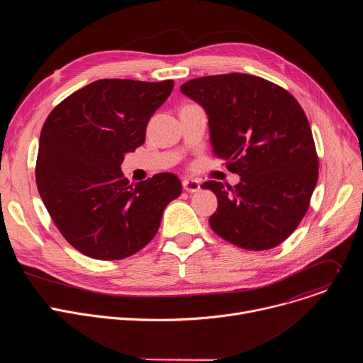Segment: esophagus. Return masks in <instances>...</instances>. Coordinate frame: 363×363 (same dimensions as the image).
Here are the masks:
<instances>
[{"label": "esophagus", "mask_w": 363, "mask_h": 363, "mask_svg": "<svg viewBox=\"0 0 363 363\" xmlns=\"http://www.w3.org/2000/svg\"><path fill=\"white\" fill-rule=\"evenodd\" d=\"M182 186H184V189H185L186 192H198V191L201 189L199 181H196V179H189V178H186V179L182 181Z\"/></svg>", "instance_id": "34e87169"}]
</instances>
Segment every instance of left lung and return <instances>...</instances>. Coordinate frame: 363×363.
Returning <instances> with one entry per match:
<instances>
[{
  "mask_svg": "<svg viewBox=\"0 0 363 363\" xmlns=\"http://www.w3.org/2000/svg\"><path fill=\"white\" fill-rule=\"evenodd\" d=\"M181 91L205 109L216 157L241 181L203 182L218 198L210 225L252 251L281 244L306 216L319 158L298 101L266 79L228 73L192 79Z\"/></svg>",
  "mask_w": 363,
  "mask_h": 363,
  "instance_id": "obj_1",
  "label": "left lung"
}]
</instances>
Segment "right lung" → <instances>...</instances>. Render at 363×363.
<instances>
[{
  "label": "right lung",
  "instance_id": "add662e5",
  "mask_svg": "<svg viewBox=\"0 0 363 363\" xmlns=\"http://www.w3.org/2000/svg\"><path fill=\"white\" fill-rule=\"evenodd\" d=\"M174 80L101 79L72 93L47 116L35 182L62 235L96 260H122L158 233L165 206L181 195L177 175L129 184L125 153L143 145L150 116Z\"/></svg>",
  "mask_w": 363,
  "mask_h": 363
}]
</instances>
